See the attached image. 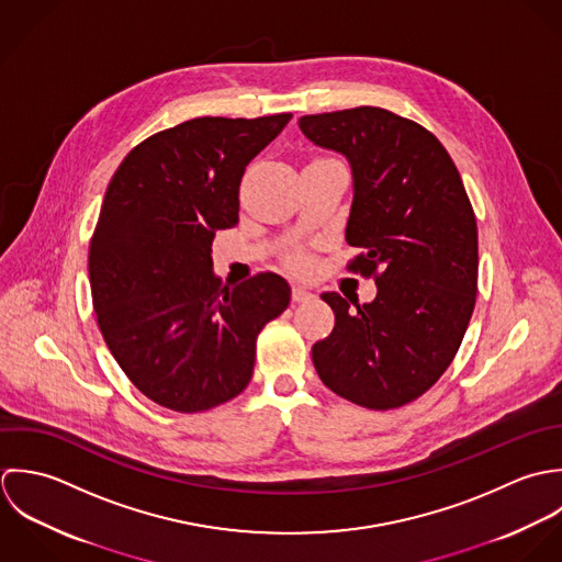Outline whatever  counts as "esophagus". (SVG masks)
Masks as SVG:
<instances>
[{"instance_id": "esophagus-1", "label": "esophagus", "mask_w": 562, "mask_h": 562, "mask_svg": "<svg viewBox=\"0 0 562 562\" xmlns=\"http://www.w3.org/2000/svg\"><path fill=\"white\" fill-rule=\"evenodd\" d=\"M291 297H293V302L302 304V302H308V300H313V293H311L308 289H304V286H293V291H291Z\"/></svg>"}]
</instances>
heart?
<instances>
[{
  "mask_svg": "<svg viewBox=\"0 0 562 562\" xmlns=\"http://www.w3.org/2000/svg\"><path fill=\"white\" fill-rule=\"evenodd\" d=\"M291 265L295 267V269H306L308 267V262H306V258H302V256H295L293 260H291Z\"/></svg>",
  "mask_w": 562,
  "mask_h": 562,
  "instance_id": "obj_1",
  "label": "heart"
}]
</instances>
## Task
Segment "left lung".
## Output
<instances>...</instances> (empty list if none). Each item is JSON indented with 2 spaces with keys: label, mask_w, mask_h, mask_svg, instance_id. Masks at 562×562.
<instances>
[{
  "label": "left lung",
  "mask_w": 562,
  "mask_h": 562,
  "mask_svg": "<svg viewBox=\"0 0 562 562\" xmlns=\"http://www.w3.org/2000/svg\"><path fill=\"white\" fill-rule=\"evenodd\" d=\"M302 132L347 156L353 202L345 238L360 254L347 271L373 278L371 304L338 293L333 333L313 345L322 382L369 411L422 397L449 367L477 293V225L460 173L424 125L358 106L306 114Z\"/></svg>",
  "instance_id": "8db88e82"
}]
</instances>
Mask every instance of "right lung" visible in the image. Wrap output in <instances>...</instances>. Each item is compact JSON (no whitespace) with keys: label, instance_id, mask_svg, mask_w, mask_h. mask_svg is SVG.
Masks as SVG:
<instances>
[{"label":"right lung","instance_id":"add662e5","mask_svg":"<svg viewBox=\"0 0 562 562\" xmlns=\"http://www.w3.org/2000/svg\"><path fill=\"white\" fill-rule=\"evenodd\" d=\"M291 116H198L114 171L89 247L93 308L114 360L158 406L191 415L243 393L256 338L291 302L278 273L229 289L211 258L215 232L238 224L245 167Z\"/></svg>","mask_w":562,"mask_h":562}]
</instances>
